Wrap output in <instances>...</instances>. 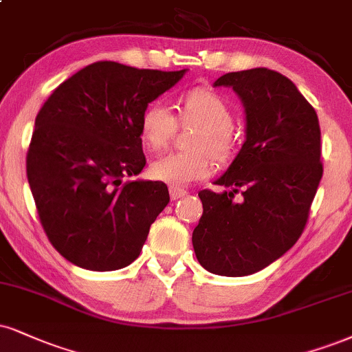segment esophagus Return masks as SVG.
<instances>
[{"label": "esophagus", "mask_w": 352, "mask_h": 352, "mask_svg": "<svg viewBox=\"0 0 352 352\" xmlns=\"http://www.w3.org/2000/svg\"><path fill=\"white\" fill-rule=\"evenodd\" d=\"M168 192H170L172 200H179V198L185 197V195H187V190L180 188V187H175V185H172V187L168 188Z\"/></svg>", "instance_id": "esophagus-1"}]
</instances>
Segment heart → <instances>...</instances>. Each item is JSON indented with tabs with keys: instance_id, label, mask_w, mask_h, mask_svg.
Segmentation results:
<instances>
[{
	"instance_id": "1",
	"label": "heart",
	"mask_w": 352,
	"mask_h": 352,
	"mask_svg": "<svg viewBox=\"0 0 352 352\" xmlns=\"http://www.w3.org/2000/svg\"><path fill=\"white\" fill-rule=\"evenodd\" d=\"M182 120L200 122L190 139L193 149L172 152L151 164L152 179L170 185H188L206 179L214 172V155L218 160H228L236 147L232 133V111L218 93L198 88L180 100ZM177 120L162 103H154L141 118V138L149 149L159 151L175 133Z\"/></svg>"
}]
</instances>
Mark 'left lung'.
<instances>
[{
    "label": "left lung",
    "instance_id": "8db88e82",
    "mask_svg": "<svg viewBox=\"0 0 352 352\" xmlns=\"http://www.w3.org/2000/svg\"><path fill=\"white\" fill-rule=\"evenodd\" d=\"M245 116V139L228 170L201 190L203 214L193 230L197 259L208 272L243 277L282 257L302 236L318 190L321 133L316 111L278 72L251 69L223 75ZM243 188L241 200L234 193Z\"/></svg>",
    "mask_w": 352,
    "mask_h": 352
}]
</instances>
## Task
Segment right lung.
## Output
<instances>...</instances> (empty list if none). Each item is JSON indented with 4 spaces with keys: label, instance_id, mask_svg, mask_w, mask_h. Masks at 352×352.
I'll return each instance as SVG.
<instances>
[{
    "label": "right lung",
    "instance_id": "1",
    "mask_svg": "<svg viewBox=\"0 0 352 352\" xmlns=\"http://www.w3.org/2000/svg\"><path fill=\"white\" fill-rule=\"evenodd\" d=\"M185 74L96 62L41 108L28 180L45 234L72 264L108 272L138 259L170 197L162 182L124 179L146 165L144 111Z\"/></svg>",
    "mask_w": 352,
    "mask_h": 352
}]
</instances>
